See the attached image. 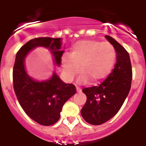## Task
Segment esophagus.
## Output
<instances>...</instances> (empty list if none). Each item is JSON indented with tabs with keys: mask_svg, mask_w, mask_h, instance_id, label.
Returning a JSON list of instances; mask_svg holds the SVG:
<instances>
[{
	"mask_svg": "<svg viewBox=\"0 0 146 146\" xmlns=\"http://www.w3.org/2000/svg\"><path fill=\"white\" fill-rule=\"evenodd\" d=\"M76 91H77V92H82V89H80V88H79V87H76Z\"/></svg>",
	"mask_w": 146,
	"mask_h": 146,
	"instance_id": "obj_1",
	"label": "esophagus"
}]
</instances>
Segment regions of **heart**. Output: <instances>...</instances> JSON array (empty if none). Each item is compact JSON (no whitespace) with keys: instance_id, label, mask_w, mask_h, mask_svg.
I'll use <instances>...</instances> for the list:
<instances>
[{"instance_id":"1","label":"heart","mask_w":146,"mask_h":146,"mask_svg":"<svg viewBox=\"0 0 146 146\" xmlns=\"http://www.w3.org/2000/svg\"><path fill=\"white\" fill-rule=\"evenodd\" d=\"M117 57L114 47L108 42L82 40L71 48L70 54L61 57L62 70L67 80H72L80 70L82 73L78 81L92 83L104 80L113 69Z\"/></svg>"}]
</instances>
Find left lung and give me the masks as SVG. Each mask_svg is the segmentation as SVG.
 <instances>
[{"mask_svg": "<svg viewBox=\"0 0 146 146\" xmlns=\"http://www.w3.org/2000/svg\"><path fill=\"white\" fill-rule=\"evenodd\" d=\"M116 50L117 62L110 75L98 86L82 89L87 100L81 115L87 123L100 125L116 115L130 90L131 62L126 49L114 38L105 35Z\"/></svg>", "mask_w": 146, "mask_h": 146, "instance_id": "left-lung-1", "label": "left lung"}]
</instances>
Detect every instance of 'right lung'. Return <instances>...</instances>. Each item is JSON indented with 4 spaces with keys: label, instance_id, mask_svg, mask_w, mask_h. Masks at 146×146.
Listing matches in <instances>:
<instances>
[{
    "label": "right lung",
    "instance_id": "obj_1",
    "mask_svg": "<svg viewBox=\"0 0 146 146\" xmlns=\"http://www.w3.org/2000/svg\"><path fill=\"white\" fill-rule=\"evenodd\" d=\"M61 46V38H36L26 42L16 55L13 80L17 99L26 114L43 126H50L59 120L64 103L76 89L74 85L62 81L55 72L49 80H34L26 72L25 58L35 48L44 47L50 51L54 64L60 66L64 52Z\"/></svg>",
    "mask_w": 146,
    "mask_h": 146
}]
</instances>
